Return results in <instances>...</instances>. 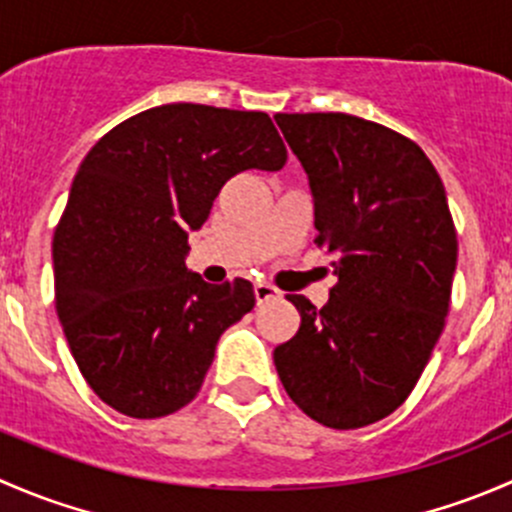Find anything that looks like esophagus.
<instances>
[{
    "label": "esophagus",
    "instance_id": "obj_1",
    "mask_svg": "<svg viewBox=\"0 0 512 512\" xmlns=\"http://www.w3.org/2000/svg\"><path fill=\"white\" fill-rule=\"evenodd\" d=\"M277 297H280V289L267 285V282H257L255 285L257 304H265V302H270V299H277Z\"/></svg>",
    "mask_w": 512,
    "mask_h": 512
}]
</instances>
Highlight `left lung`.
<instances>
[{"label": "left lung", "instance_id": "8db88e82", "mask_svg": "<svg viewBox=\"0 0 512 512\" xmlns=\"http://www.w3.org/2000/svg\"><path fill=\"white\" fill-rule=\"evenodd\" d=\"M307 170L317 247L337 285L297 307V334L275 349L289 399L329 428L394 414L421 379L451 307L458 237L446 190L411 138L349 113H277Z\"/></svg>", "mask_w": 512, "mask_h": 512}]
</instances>
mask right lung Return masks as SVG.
I'll return each mask as SVG.
<instances>
[{
	"instance_id": "1",
	"label": "right lung",
	"mask_w": 512,
	"mask_h": 512,
	"mask_svg": "<svg viewBox=\"0 0 512 512\" xmlns=\"http://www.w3.org/2000/svg\"><path fill=\"white\" fill-rule=\"evenodd\" d=\"M287 148L262 111L165 103L118 123L86 153L56 225V314L86 384L131 418L198 396L220 334L255 294L188 272V232L245 170H280Z\"/></svg>"
}]
</instances>
